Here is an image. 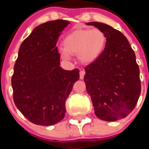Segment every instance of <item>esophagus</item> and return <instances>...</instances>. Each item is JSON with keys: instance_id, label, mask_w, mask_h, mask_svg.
<instances>
[{"instance_id": "34e87169", "label": "esophagus", "mask_w": 149, "mask_h": 149, "mask_svg": "<svg viewBox=\"0 0 149 149\" xmlns=\"http://www.w3.org/2000/svg\"><path fill=\"white\" fill-rule=\"evenodd\" d=\"M84 76H85V71H84V70H81V71L79 72V79H84Z\"/></svg>"}]
</instances>
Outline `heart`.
<instances>
[{
	"label": "heart",
	"instance_id": "obj_1",
	"mask_svg": "<svg viewBox=\"0 0 149 149\" xmlns=\"http://www.w3.org/2000/svg\"><path fill=\"white\" fill-rule=\"evenodd\" d=\"M105 42L106 36L100 29H78L65 36L58 52L65 59L70 58V54H77L81 63H91L99 57Z\"/></svg>",
	"mask_w": 149,
	"mask_h": 149
}]
</instances>
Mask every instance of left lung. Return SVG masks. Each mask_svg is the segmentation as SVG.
<instances>
[{
    "label": "left lung",
    "instance_id": "1",
    "mask_svg": "<svg viewBox=\"0 0 149 149\" xmlns=\"http://www.w3.org/2000/svg\"><path fill=\"white\" fill-rule=\"evenodd\" d=\"M106 36L104 50L85 68L84 82L95 114L106 121L125 118L136 106L141 93L139 67L127 38L108 24L86 23Z\"/></svg>",
    "mask_w": 149,
    "mask_h": 149
}]
</instances>
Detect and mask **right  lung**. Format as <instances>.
<instances>
[{
    "label": "right lung",
    "mask_w": 149,
    "mask_h": 149,
    "mask_svg": "<svg viewBox=\"0 0 149 149\" xmlns=\"http://www.w3.org/2000/svg\"><path fill=\"white\" fill-rule=\"evenodd\" d=\"M70 22L56 20L39 24L22 43L11 78L13 98L31 123L57 124L65 117V100L79 70L60 67L56 43Z\"/></svg>",
    "instance_id": "add662e5"
}]
</instances>
